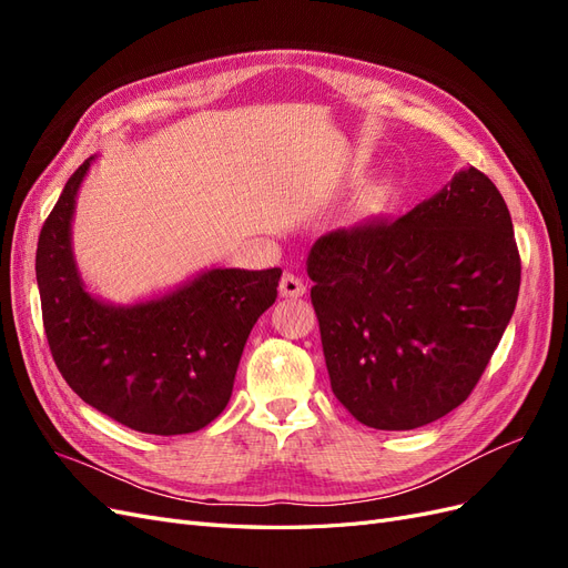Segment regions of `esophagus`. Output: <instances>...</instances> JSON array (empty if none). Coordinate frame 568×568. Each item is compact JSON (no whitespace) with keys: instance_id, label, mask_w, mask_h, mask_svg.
I'll use <instances>...</instances> for the list:
<instances>
[{"instance_id":"34e87169","label":"esophagus","mask_w":568,"mask_h":568,"mask_svg":"<svg viewBox=\"0 0 568 568\" xmlns=\"http://www.w3.org/2000/svg\"><path fill=\"white\" fill-rule=\"evenodd\" d=\"M280 294L284 298H301L305 294V284H303V280L296 277V274L286 272L280 282Z\"/></svg>"}]
</instances>
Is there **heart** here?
I'll return each mask as SVG.
<instances>
[{
  "label": "heart",
  "mask_w": 568,
  "mask_h": 568,
  "mask_svg": "<svg viewBox=\"0 0 568 568\" xmlns=\"http://www.w3.org/2000/svg\"><path fill=\"white\" fill-rule=\"evenodd\" d=\"M395 199V182L393 180H376L363 194H359V211L365 215L384 213Z\"/></svg>",
  "instance_id": "b5f03b06"
}]
</instances>
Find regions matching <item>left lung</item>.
<instances>
[{
    "label": "left lung",
    "mask_w": 568,
    "mask_h": 568,
    "mask_svg": "<svg viewBox=\"0 0 568 568\" xmlns=\"http://www.w3.org/2000/svg\"><path fill=\"white\" fill-rule=\"evenodd\" d=\"M307 277L334 395L359 424L409 432L469 398L521 261L503 194L469 165L398 220L320 236Z\"/></svg>",
    "instance_id": "1"
}]
</instances>
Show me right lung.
<instances>
[{"instance_id":"obj_1","label":"right lung","mask_w":568,"mask_h":568,"mask_svg":"<svg viewBox=\"0 0 568 568\" xmlns=\"http://www.w3.org/2000/svg\"><path fill=\"white\" fill-rule=\"evenodd\" d=\"M84 161L38 242V286L49 351L80 398L134 432L178 436L227 407L246 338L277 298L282 270L211 267L163 296L115 305L92 296L73 255Z\"/></svg>"}]
</instances>
